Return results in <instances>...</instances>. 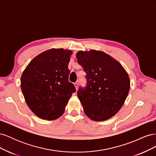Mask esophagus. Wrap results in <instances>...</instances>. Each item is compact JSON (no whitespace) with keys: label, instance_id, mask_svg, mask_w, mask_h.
<instances>
[{"label":"esophagus","instance_id":"esophagus-1","mask_svg":"<svg viewBox=\"0 0 156 156\" xmlns=\"http://www.w3.org/2000/svg\"><path fill=\"white\" fill-rule=\"evenodd\" d=\"M74 85L75 87V88H76V89L78 88V87H79V81H77L76 83H74Z\"/></svg>","mask_w":156,"mask_h":156}]
</instances>
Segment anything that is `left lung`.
Masks as SVG:
<instances>
[{
	"label": "left lung",
	"instance_id": "8db88e82",
	"mask_svg": "<svg viewBox=\"0 0 156 156\" xmlns=\"http://www.w3.org/2000/svg\"><path fill=\"white\" fill-rule=\"evenodd\" d=\"M76 56L87 74L86 86L80 87L77 91L84 113L94 121L110 119L119 112L128 95V74L104 52L80 51Z\"/></svg>",
	"mask_w": 156,
	"mask_h": 156
}]
</instances>
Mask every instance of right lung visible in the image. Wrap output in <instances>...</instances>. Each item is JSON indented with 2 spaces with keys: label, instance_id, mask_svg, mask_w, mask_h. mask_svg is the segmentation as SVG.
I'll return each mask as SVG.
<instances>
[{
  "label": "right lung",
  "instance_id": "1",
  "mask_svg": "<svg viewBox=\"0 0 156 156\" xmlns=\"http://www.w3.org/2000/svg\"><path fill=\"white\" fill-rule=\"evenodd\" d=\"M72 51L51 49L37 55L23 72L21 88L27 104L41 119L52 120L63 114L72 94L68 81Z\"/></svg>",
  "mask_w": 156,
  "mask_h": 156
}]
</instances>
